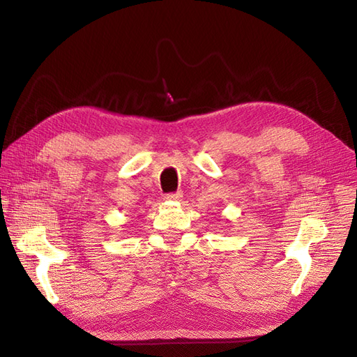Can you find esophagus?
Wrapping results in <instances>:
<instances>
[{"label":"esophagus","mask_w":357,"mask_h":357,"mask_svg":"<svg viewBox=\"0 0 357 357\" xmlns=\"http://www.w3.org/2000/svg\"><path fill=\"white\" fill-rule=\"evenodd\" d=\"M181 197H183L181 192H174V193H167L165 199L167 201H178V199H181Z\"/></svg>","instance_id":"obj_1"}]
</instances>
